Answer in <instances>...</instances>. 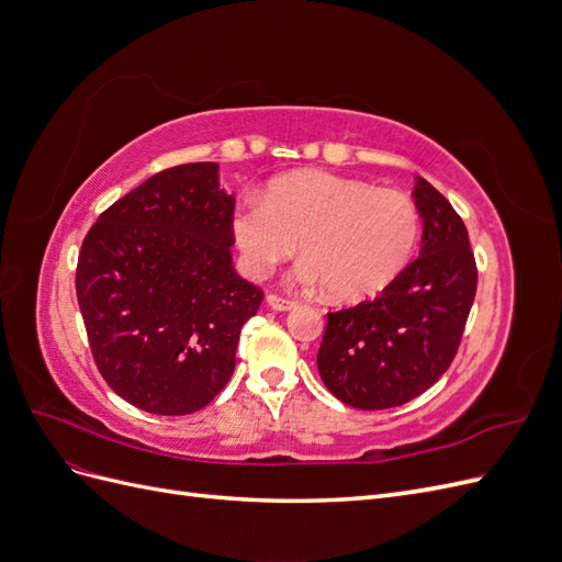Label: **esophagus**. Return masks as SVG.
<instances>
[{
  "mask_svg": "<svg viewBox=\"0 0 562 562\" xmlns=\"http://www.w3.org/2000/svg\"><path fill=\"white\" fill-rule=\"evenodd\" d=\"M267 304H269L271 310H277V312H291V310L297 307L295 300L281 297V295H277V293H269V295H267Z\"/></svg>",
  "mask_w": 562,
  "mask_h": 562,
  "instance_id": "34e87169",
  "label": "esophagus"
}]
</instances>
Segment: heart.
Instances as JSON below:
<instances>
[{"mask_svg":"<svg viewBox=\"0 0 562 562\" xmlns=\"http://www.w3.org/2000/svg\"><path fill=\"white\" fill-rule=\"evenodd\" d=\"M232 234L252 277H265L300 244V283H323L335 300H361L380 293L411 262L419 211L396 190L295 171L271 180L262 196H244Z\"/></svg>","mask_w":562,"mask_h":562,"instance_id":"obj_1","label":"heart"}]
</instances>
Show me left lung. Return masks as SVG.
I'll use <instances>...</instances> for the list:
<instances>
[{"label": "left lung", "mask_w": 562, "mask_h": 562, "mask_svg": "<svg viewBox=\"0 0 562 562\" xmlns=\"http://www.w3.org/2000/svg\"><path fill=\"white\" fill-rule=\"evenodd\" d=\"M419 258L384 291L328 312L318 375L333 396L359 411H386L424 394L450 368L462 342L479 269L462 217L417 178Z\"/></svg>", "instance_id": "obj_1"}]
</instances>
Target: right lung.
Wrapping results in <instances>:
<instances>
[{
	"instance_id": "add662e5",
	"label": "right lung",
	"mask_w": 562,
	"mask_h": 562,
	"mask_svg": "<svg viewBox=\"0 0 562 562\" xmlns=\"http://www.w3.org/2000/svg\"><path fill=\"white\" fill-rule=\"evenodd\" d=\"M232 215L217 164H182L114 201L83 236L75 283L93 361L145 413H196L232 378L265 297L232 267Z\"/></svg>"
}]
</instances>
